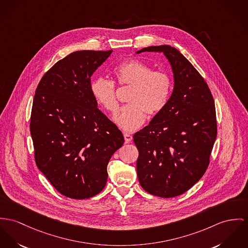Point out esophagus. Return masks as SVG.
I'll return each mask as SVG.
<instances>
[{
  "mask_svg": "<svg viewBox=\"0 0 248 248\" xmlns=\"http://www.w3.org/2000/svg\"><path fill=\"white\" fill-rule=\"evenodd\" d=\"M124 140H125V142H130V141L133 140L132 135H130L129 133H126V132H124Z\"/></svg>",
  "mask_w": 248,
  "mask_h": 248,
  "instance_id": "34e87169",
  "label": "esophagus"
}]
</instances>
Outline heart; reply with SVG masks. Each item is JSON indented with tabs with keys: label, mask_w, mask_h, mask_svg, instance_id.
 <instances>
[{
	"label": "heart",
	"mask_w": 248,
	"mask_h": 248,
	"mask_svg": "<svg viewBox=\"0 0 248 248\" xmlns=\"http://www.w3.org/2000/svg\"><path fill=\"white\" fill-rule=\"evenodd\" d=\"M116 79L121 86L131 87L127 104L115 115L116 124L124 131H133L145 121L146 114H158L167 105L172 91V81L167 73L154 71L150 65L139 59H129L114 68ZM91 92L96 102L106 110L118 109L116 86L112 80L96 77L91 83Z\"/></svg>",
	"instance_id": "obj_1"
}]
</instances>
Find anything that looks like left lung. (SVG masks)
Returning a JSON list of instances; mask_svg holds the SVG:
<instances>
[{
  "label": "left lung",
  "mask_w": 248,
  "mask_h": 248,
  "mask_svg": "<svg viewBox=\"0 0 248 248\" xmlns=\"http://www.w3.org/2000/svg\"><path fill=\"white\" fill-rule=\"evenodd\" d=\"M142 52L163 53L174 84L166 107L134 134L137 174L144 191L170 198L191 189L210 164L217 135L215 105L204 78L178 50L159 45L137 54Z\"/></svg>",
  "instance_id": "obj_1"
}]
</instances>
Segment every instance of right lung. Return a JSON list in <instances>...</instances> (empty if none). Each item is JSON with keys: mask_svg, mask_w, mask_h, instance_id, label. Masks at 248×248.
<instances>
[{"mask_svg": "<svg viewBox=\"0 0 248 248\" xmlns=\"http://www.w3.org/2000/svg\"><path fill=\"white\" fill-rule=\"evenodd\" d=\"M111 53L68 55L43 76L34 96L30 132L37 166L58 192L73 199L105 188L108 161L124 141L91 92V77Z\"/></svg>", "mask_w": 248, "mask_h": 248, "instance_id": "right-lung-1", "label": "right lung"}]
</instances>
